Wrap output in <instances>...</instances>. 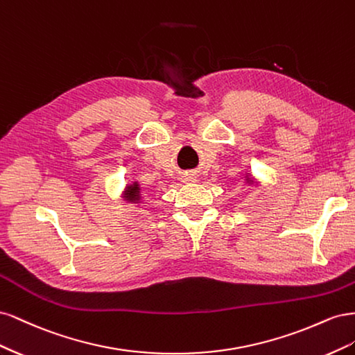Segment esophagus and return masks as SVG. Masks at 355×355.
<instances>
[{
  "instance_id": "obj_1",
  "label": "esophagus",
  "mask_w": 355,
  "mask_h": 355,
  "mask_svg": "<svg viewBox=\"0 0 355 355\" xmlns=\"http://www.w3.org/2000/svg\"><path fill=\"white\" fill-rule=\"evenodd\" d=\"M182 180H184V182H196L197 176H194V175H185V176H182Z\"/></svg>"
}]
</instances>
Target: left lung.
<instances>
[{
    "mask_svg": "<svg viewBox=\"0 0 355 355\" xmlns=\"http://www.w3.org/2000/svg\"><path fill=\"white\" fill-rule=\"evenodd\" d=\"M247 182H249V184H252V182H253V180H252V179H249V178H247Z\"/></svg>",
    "mask_w": 355,
    "mask_h": 355,
    "instance_id": "1",
    "label": "left lung"
}]
</instances>
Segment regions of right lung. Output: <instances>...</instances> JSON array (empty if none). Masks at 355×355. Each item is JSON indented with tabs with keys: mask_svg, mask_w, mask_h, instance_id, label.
<instances>
[{
	"mask_svg": "<svg viewBox=\"0 0 355 355\" xmlns=\"http://www.w3.org/2000/svg\"><path fill=\"white\" fill-rule=\"evenodd\" d=\"M141 192H142V189H141V187H139L137 182H133L132 185H128V187H127L125 200H128V201H133V202H137L139 200H141V196H142Z\"/></svg>",
	"mask_w": 355,
	"mask_h": 355,
	"instance_id": "right-lung-1",
	"label": "right lung"
}]
</instances>
